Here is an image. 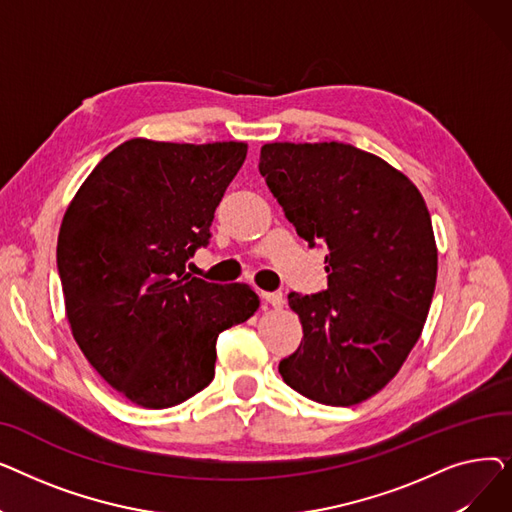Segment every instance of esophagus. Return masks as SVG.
Here are the masks:
<instances>
[{
	"mask_svg": "<svg viewBox=\"0 0 512 512\" xmlns=\"http://www.w3.org/2000/svg\"><path fill=\"white\" fill-rule=\"evenodd\" d=\"M261 299L265 303H270L272 307H282L284 305V294L280 290H274V292H261Z\"/></svg>",
	"mask_w": 512,
	"mask_h": 512,
	"instance_id": "obj_1",
	"label": "esophagus"
}]
</instances>
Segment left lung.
<instances>
[{"mask_svg":"<svg viewBox=\"0 0 512 512\" xmlns=\"http://www.w3.org/2000/svg\"><path fill=\"white\" fill-rule=\"evenodd\" d=\"M259 172L309 247H326L328 288L288 294L303 340L280 361L284 382L332 407L380 392L421 336L438 251L417 186L344 143H270Z\"/></svg>","mask_w":512,"mask_h":512,"instance_id":"obj_1","label":"left lung"}]
</instances>
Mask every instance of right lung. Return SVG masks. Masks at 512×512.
Instances as JSON below:
<instances>
[{
    "label": "right lung",
    "mask_w": 512,
    "mask_h": 512,
    "mask_svg": "<svg viewBox=\"0 0 512 512\" xmlns=\"http://www.w3.org/2000/svg\"><path fill=\"white\" fill-rule=\"evenodd\" d=\"M245 143L132 139L107 153L58 236L66 315L80 351L134 405L170 409L207 388L218 336L259 307L247 284L186 272Z\"/></svg>",
    "instance_id": "add662e5"
}]
</instances>
